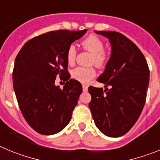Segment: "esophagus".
<instances>
[{"mask_svg": "<svg viewBox=\"0 0 160 160\" xmlns=\"http://www.w3.org/2000/svg\"><path fill=\"white\" fill-rule=\"evenodd\" d=\"M82 89H83V91H84V92H87V90H88V87H87V85L83 84L82 85Z\"/></svg>", "mask_w": 160, "mask_h": 160, "instance_id": "esophagus-1", "label": "esophagus"}]
</instances>
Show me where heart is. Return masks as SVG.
Segmentation results:
<instances>
[{
    "label": "heart",
    "mask_w": 160,
    "mask_h": 160,
    "mask_svg": "<svg viewBox=\"0 0 160 160\" xmlns=\"http://www.w3.org/2000/svg\"><path fill=\"white\" fill-rule=\"evenodd\" d=\"M82 48L92 53L91 63L98 68L105 67L109 60V53L104 49V42L98 36L90 34L85 38L81 42ZM76 51L75 47L72 45L69 46L66 51V62L69 66H72L75 62ZM96 71L94 67H78L73 69L71 72V76L73 79L82 83H87L94 78Z\"/></svg>",
    "instance_id": "heart-1"
}]
</instances>
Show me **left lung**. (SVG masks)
<instances>
[{
	"label": "left lung",
	"mask_w": 160,
	"mask_h": 160,
	"mask_svg": "<svg viewBox=\"0 0 160 160\" xmlns=\"http://www.w3.org/2000/svg\"><path fill=\"white\" fill-rule=\"evenodd\" d=\"M109 39L111 55L97 81L102 88L90 87L89 107L94 123L109 137L125 135L136 122L146 102L150 71L140 49L114 31H95ZM110 87V89L107 87Z\"/></svg>",
	"instance_id": "1"
}]
</instances>
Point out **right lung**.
Wrapping results in <instances>:
<instances>
[{"label": "right lung", "mask_w": 160, "mask_h": 160, "mask_svg": "<svg viewBox=\"0 0 160 160\" xmlns=\"http://www.w3.org/2000/svg\"><path fill=\"white\" fill-rule=\"evenodd\" d=\"M87 29L50 31L28 41L14 63L12 83L20 110L32 129L45 135L60 132L70 122L81 83L70 79L66 51ZM58 76L67 81L55 86Z\"/></svg>", "instance_id": "add662e5"}]
</instances>
